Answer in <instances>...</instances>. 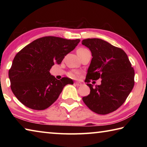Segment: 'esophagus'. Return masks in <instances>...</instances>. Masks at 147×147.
Listing matches in <instances>:
<instances>
[{"label": "esophagus", "mask_w": 147, "mask_h": 147, "mask_svg": "<svg viewBox=\"0 0 147 147\" xmlns=\"http://www.w3.org/2000/svg\"><path fill=\"white\" fill-rule=\"evenodd\" d=\"M74 84H75V85L77 86H82V83L78 82H74Z\"/></svg>", "instance_id": "esophagus-1"}]
</instances>
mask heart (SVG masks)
Masks as SVG:
<instances>
[{
  "label": "heart",
  "instance_id": "heart-1",
  "mask_svg": "<svg viewBox=\"0 0 147 147\" xmlns=\"http://www.w3.org/2000/svg\"><path fill=\"white\" fill-rule=\"evenodd\" d=\"M86 51H88V50L86 48H80L79 49H78V51H77V53H82V52ZM78 72H74V73H69V76L71 77V78H76V77L78 76Z\"/></svg>",
  "mask_w": 147,
  "mask_h": 147
}]
</instances>
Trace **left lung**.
<instances>
[{"mask_svg": "<svg viewBox=\"0 0 147 147\" xmlns=\"http://www.w3.org/2000/svg\"><path fill=\"white\" fill-rule=\"evenodd\" d=\"M82 44L89 49L91 59L85 80L90 93L84 96L86 105L94 113L106 115L123 105L134 86V68L123 49L98 38L86 39ZM101 78L93 88L88 83ZM94 82V81H93Z\"/></svg>", "mask_w": 147, "mask_h": 147, "instance_id": "8db88e82", "label": "left lung"}]
</instances>
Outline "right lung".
<instances>
[{"mask_svg":"<svg viewBox=\"0 0 147 147\" xmlns=\"http://www.w3.org/2000/svg\"><path fill=\"white\" fill-rule=\"evenodd\" d=\"M80 41L56 36L37 39L24 47L13 60L8 75L11 89L17 98L28 108L43 110L59 97L72 79L57 80L50 73L54 64H60L67 54Z\"/></svg>","mask_w":147,"mask_h":147,"instance_id":"1","label":"right lung"}]
</instances>
